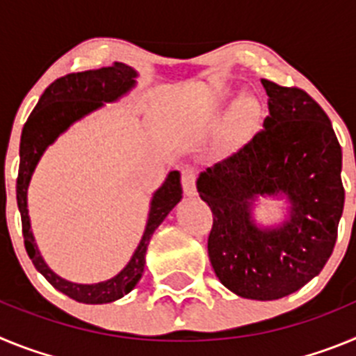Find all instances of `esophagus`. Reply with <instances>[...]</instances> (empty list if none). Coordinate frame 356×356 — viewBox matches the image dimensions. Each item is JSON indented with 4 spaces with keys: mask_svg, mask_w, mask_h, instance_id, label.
<instances>
[{
    "mask_svg": "<svg viewBox=\"0 0 356 356\" xmlns=\"http://www.w3.org/2000/svg\"><path fill=\"white\" fill-rule=\"evenodd\" d=\"M196 180H197V169L194 165H185L181 169V187L187 196L196 194Z\"/></svg>",
    "mask_w": 356,
    "mask_h": 356,
    "instance_id": "esophagus-1",
    "label": "esophagus"
}]
</instances>
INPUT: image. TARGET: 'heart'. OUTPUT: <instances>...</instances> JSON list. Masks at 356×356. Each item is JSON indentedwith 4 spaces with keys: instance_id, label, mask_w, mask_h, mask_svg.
<instances>
[{
    "instance_id": "heart-1",
    "label": "heart",
    "mask_w": 356,
    "mask_h": 356,
    "mask_svg": "<svg viewBox=\"0 0 356 356\" xmlns=\"http://www.w3.org/2000/svg\"><path fill=\"white\" fill-rule=\"evenodd\" d=\"M259 103L257 99L251 96H241L235 102L234 108H232V114H229V121L235 127H241L244 122H253L254 119L259 118Z\"/></svg>"
}]
</instances>
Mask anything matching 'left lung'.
Masks as SVG:
<instances>
[{"label": "left lung", "mask_w": 356, "mask_h": 356, "mask_svg": "<svg viewBox=\"0 0 356 356\" xmlns=\"http://www.w3.org/2000/svg\"><path fill=\"white\" fill-rule=\"evenodd\" d=\"M269 115L253 139L201 172L197 193L213 216L209 257L225 287L248 300H280L328 262L344 209L342 149L326 112L298 87L262 80ZM285 193L289 219L260 229L257 195Z\"/></svg>", "instance_id": "obj_1"}]
</instances>
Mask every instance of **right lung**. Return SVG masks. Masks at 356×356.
I'll return each mask as SVG.
<instances>
[{"mask_svg":"<svg viewBox=\"0 0 356 356\" xmlns=\"http://www.w3.org/2000/svg\"><path fill=\"white\" fill-rule=\"evenodd\" d=\"M135 76H137V72L128 65L121 64V62H114L108 67L65 74V76L53 81L48 89L44 90L39 103L35 105L28 121L24 122L23 134H21L15 194H17V207L19 212H21V222H23L24 248H26L28 257L33 262L37 271L48 280L56 291L64 292L71 300L80 301V303H110V301H115L128 294L137 285L144 273V264H146L144 257H146L151 235L159 228L160 222L165 219V216L175 209L176 203L181 200L180 172H169L162 187L153 196L149 219H147L146 229H144L143 241H140L139 248L135 250L128 266L112 280L94 285L71 284L67 280L56 276L44 264L30 229V217H28L26 209L28 184H30L31 172L42 156L44 149L62 131L67 130L72 122L81 119L92 110L99 108L103 103L115 102L122 94H127L135 85Z\"/></svg>","mask_w":356,"mask_h":356,"instance_id":"right-lung-1","label":"right lung"}]
</instances>
